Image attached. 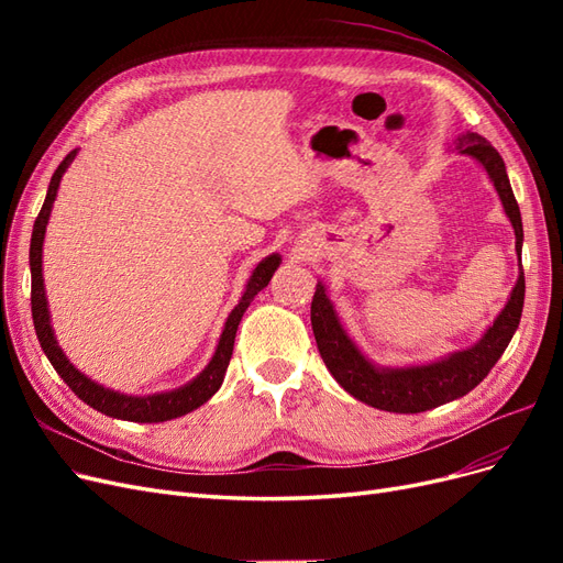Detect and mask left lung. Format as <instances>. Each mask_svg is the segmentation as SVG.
Wrapping results in <instances>:
<instances>
[{
	"instance_id": "8db88e82",
	"label": "left lung",
	"mask_w": 563,
	"mask_h": 563,
	"mask_svg": "<svg viewBox=\"0 0 563 563\" xmlns=\"http://www.w3.org/2000/svg\"><path fill=\"white\" fill-rule=\"evenodd\" d=\"M455 150L479 159L493 185H496L505 213L512 220V228L517 234V253L521 261V213L512 192V185H509L500 152L479 133L460 135ZM523 291L526 282L521 269L505 310L498 314L496 321H493V327L484 333L479 343L470 350L455 352L437 364L411 368H376L368 360H364L362 352L354 347L343 327H340L333 305L327 298V291H323L321 284H317L310 319L323 364H327L331 376L343 385V389H347L354 399L389 413H422L467 395L470 389H474L488 376V371L496 366L500 354L505 352L519 327L523 310Z\"/></svg>"
}]
</instances>
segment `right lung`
<instances>
[{"label": "right lung", "mask_w": 563, "mask_h": 563, "mask_svg": "<svg viewBox=\"0 0 563 563\" xmlns=\"http://www.w3.org/2000/svg\"><path fill=\"white\" fill-rule=\"evenodd\" d=\"M73 159H75V150L58 164L54 176H51L48 192L42 203V211L35 220V228H32V240H30V272H32L30 302H32V321H35L40 345H42L44 354L48 356L51 366H54L58 376L67 383V387H70L84 404L96 408V411L106 413L110 418L133 420V422H164L172 418H180L185 413L195 411V408H199L203 401H209L218 391L220 383H223V378H225L228 364H230L236 327H240V321L251 305V300L269 284L282 258L277 253L267 255V258L253 269V275L246 284V291H244L240 305H236L225 321V329H223V335H220V343H218V350L213 354L211 364L203 368L192 383H187L180 389L164 391V395H152V397H126V395H119V391L100 387L98 383L89 380L84 373H79L70 362H67L63 350L58 347L54 331H51V323H48V308H46V296H44V279H42V244H44L48 213H51V207H54L58 183Z\"/></svg>", "instance_id": "right-lung-1"}]
</instances>
